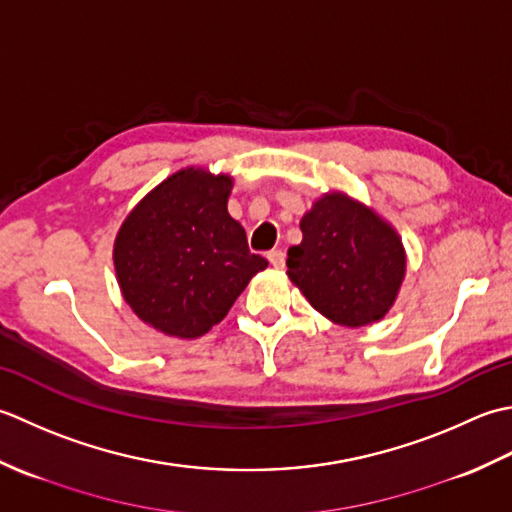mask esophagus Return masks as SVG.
<instances>
[{
  "mask_svg": "<svg viewBox=\"0 0 512 512\" xmlns=\"http://www.w3.org/2000/svg\"><path fill=\"white\" fill-rule=\"evenodd\" d=\"M267 258H269V263L274 265L276 269H283L285 267V252H283V249H271V252L267 254Z\"/></svg>",
  "mask_w": 512,
  "mask_h": 512,
  "instance_id": "34e87169",
  "label": "esophagus"
}]
</instances>
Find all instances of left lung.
<instances>
[{"label": "left lung", "instance_id": "1", "mask_svg": "<svg viewBox=\"0 0 512 512\" xmlns=\"http://www.w3.org/2000/svg\"><path fill=\"white\" fill-rule=\"evenodd\" d=\"M300 229L287 274L311 307L344 327L387 314L406 267L402 241L387 223L360 203L327 194L302 216Z\"/></svg>", "mask_w": 512, "mask_h": 512}]
</instances>
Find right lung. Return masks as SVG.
Segmentation results:
<instances>
[{
    "label": "right lung",
    "instance_id": "obj_1",
    "mask_svg": "<svg viewBox=\"0 0 512 512\" xmlns=\"http://www.w3.org/2000/svg\"><path fill=\"white\" fill-rule=\"evenodd\" d=\"M229 190V176L176 172L134 207L114 243L125 302L168 336H203L267 267L227 214Z\"/></svg>",
    "mask_w": 512,
    "mask_h": 512
}]
</instances>
